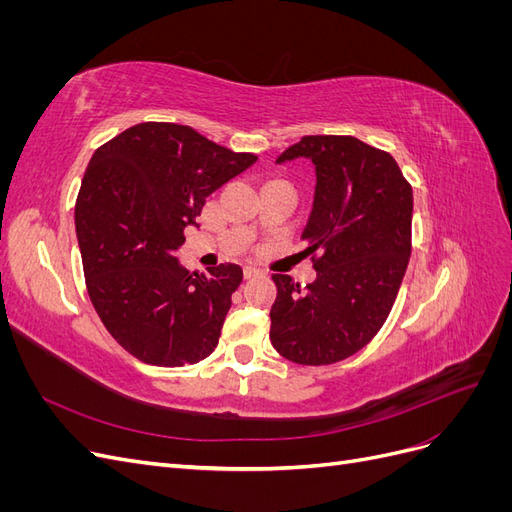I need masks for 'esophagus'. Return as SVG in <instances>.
<instances>
[{
	"label": "esophagus",
	"mask_w": 512,
	"mask_h": 512,
	"mask_svg": "<svg viewBox=\"0 0 512 512\" xmlns=\"http://www.w3.org/2000/svg\"><path fill=\"white\" fill-rule=\"evenodd\" d=\"M243 275H245V280H250V277H256V275H260V269H256V267H245Z\"/></svg>",
	"instance_id": "obj_1"
}]
</instances>
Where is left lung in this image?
<instances>
[{
    "mask_svg": "<svg viewBox=\"0 0 512 512\" xmlns=\"http://www.w3.org/2000/svg\"><path fill=\"white\" fill-rule=\"evenodd\" d=\"M307 158L316 194L303 239L316 280L275 273L271 344L299 365H331L367 346L391 314L412 252V185L391 153L354 136H303L277 164Z\"/></svg>",
    "mask_w": 512,
    "mask_h": 512,
    "instance_id": "obj_1",
    "label": "left lung"
}]
</instances>
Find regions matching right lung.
Instances as JSON below:
<instances>
[{"mask_svg": "<svg viewBox=\"0 0 512 512\" xmlns=\"http://www.w3.org/2000/svg\"><path fill=\"white\" fill-rule=\"evenodd\" d=\"M258 156L190 126L145 121L96 149L76 198L85 284L106 331L138 361L181 367L220 342L239 265L190 273L175 252L207 196Z\"/></svg>", "mask_w": 512, "mask_h": 512, "instance_id": "add662e5", "label": "right lung"}]
</instances>
